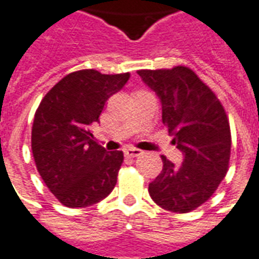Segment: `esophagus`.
Instances as JSON below:
<instances>
[{
	"mask_svg": "<svg viewBox=\"0 0 259 259\" xmlns=\"http://www.w3.org/2000/svg\"><path fill=\"white\" fill-rule=\"evenodd\" d=\"M141 153H142V150L137 149V148H125V149H124V155H125L126 157H137V156H139Z\"/></svg>",
	"mask_w": 259,
	"mask_h": 259,
	"instance_id": "esophagus-1",
	"label": "esophagus"
}]
</instances>
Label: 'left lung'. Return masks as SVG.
<instances>
[{
	"label": "left lung",
	"mask_w": 259,
	"mask_h": 259,
	"mask_svg": "<svg viewBox=\"0 0 259 259\" xmlns=\"http://www.w3.org/2000/svg\"><path fill=\"white\" fill-rule=\"evenodd\" d=\"M138 75L160 99L163 124L184 155L180 166L162 156L150 197L170 212H191L213 195L229 170L232 135L226 111L188 67L141 69Z\"/></svg>",
	"instance_id": "left-lung-1"
}]
</instances>
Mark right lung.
Returning <instances> with one entry per match:
<instances>
[{
    "instance_id": "obj_1",
    "label": "right lung",
    "mask_w": 259,
    "mask_h": 259,
    "mask_svg": "<svg viewBox=\"0 0 259 259\" xmlns=\"http://www.w3.org/2000/svg\"><path fill=\"white\" fill-rule=\"evenodd\" d=\"M130 72L106 75L80 69L64 76L38 104L32 152L38 174L68 208H85L113 191L124 153L106 152L93 139L104 104L121 91Z\"/></svg>"
}]
</instances>
